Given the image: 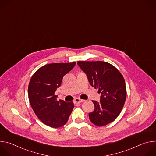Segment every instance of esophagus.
<instances>
[{
	"mask_svg": "<svg viewBox=\"0 0 156 156\" xmlns=\"http://www.w3.org/2000/svg\"><path fill=\"white\" fill-rule=\"evenodd\" d=\"M84 100L81 99H80V98H75V99H74V102H75V103H81V102H84Z\"/></svg>",
	"mask_w": 156,
	"mask_h": 156,
	"instance_id": "34e87169",
	"label": "esophagus"
}]
</instances>
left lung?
Masks as SVG:
<instances>
[{"label": "left lung", "instance_id": "8db88e82", "mask_svg": "<svg viewBox=\"0 0 156 156\" xmlns=\"http://www.w3.org/2000/svg\"><path fill=\"white\" fill-rule=\"evenodd\" d=\"M86 74L89 82L101 94L100 102L92 101L94 104L93 112L89 114L91 122L99 126L114 122L123 107L126 89L121 73L110 63L105 62H77Z\"/></svg>", "mask_w": 156, "mask_h": 156}]
</instances>
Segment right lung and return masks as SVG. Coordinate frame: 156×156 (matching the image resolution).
<instances>
[{
    "label": "right lung",
    "mask_w": 156,
    "mask_h": 156,
    "mask_svg": "<svg viewBox=\"0 0 156 156\" xmlns=\"http://www.w3.org/2000/svg\"><path fill=\"white\" fill-rule=\"evenodd\" d=\"M76 62L54 63L44 65L32 76L28 86L31 106L39 119L52 128L61 127L69 120L73 102L57 100L55 92L60 86L63 77L71 71Z\"/></svg>",
    "instance_id": "1"
}]
</instances>
